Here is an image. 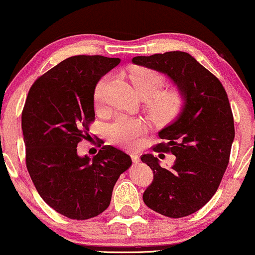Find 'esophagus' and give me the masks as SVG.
<instances>
[{"mask_svg": "<svg viewBox=\"0 0 255 255\" xmlns=\"http://www.w3.org/2000/svg\"><path fill=\"white\" fill-rule=\"evenodd\" d=\"M130 157H131V160H132V162H134L135 164L139 162V156H138L136 152H131V153H130Z\"/></svg>", "mask_w": 255, "mask_h": 255, "instance_id": "esophagus-1", "label": "esophagus"}]
</instances>
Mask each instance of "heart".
Wrapping results in <instances>:
<instances>
[{
	"instance_id": "heart-1",
	"label": "heart",
	"mask_w": 255,
	"mask_h": 255,
	"mask_svg": "<svg viewBox=\"0 0 255 255\" xmlns=\"http://www.w3.org/2000/svg\"><path fill=\"white\" fill-rule=\"evenodd\" d=\"M129 78L136 92L146 99V111L153 121L167 124L180 116L186 106L184 92L177 88L162 91L166 80L158 71L145 67H134L129 70ZM109 77L104 76L96 85V104L103 99V92ZM146 125L143 120L127 116H118L109 126V137L116 144L125 148H135L139 138L145 134Z\"/></svg>"
}]
</instances>
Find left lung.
I'll list each match as a JSON object with an SVG mask.
<instances>
[{
    "label": "left lung",
    "mask_w": 255,
    "mask_h": 255,
    "mask_svg": "<svg viewBox=\"0 0 255 255\" xmlns=\"http://www.w3.org/2000/svg\"><path fill=\"white\" fill-rule=\"evenodd\" d=\"M132 63L166 74L186 97L178 119L158 132L165 142L156 152L175 156L173 166L164 168L151 153L141 160L153 172L143 193L150 209L180 218L201 209L213 198L227 170L235 138L234 116L220 80L185 52L132 57Z\"/></svg>",
    "instance_id": "1"
}]
</instances>
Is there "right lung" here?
I'll use <instances>...</instances> for the list:
<instances>
[{
  "label": "right lung",
  "mask_w": 255,
  "mask_h": 255,
  "mask_svg": "<svg viewBox=\"0 0 255 255\" xmlns=\"http://www.w3.org/2000/svg\"><path fill=\"white\" fill-rule=\"evenodd\" d=\"M118 57L70 56L32 84L21 112L26 167L39 195L71 220H89L110 206L113 187L131 165L127 153L104 145L93 158L77 155L95 121L93 93Z\"/></svg>",
  "instance_id": "1"
}]
</instances>
